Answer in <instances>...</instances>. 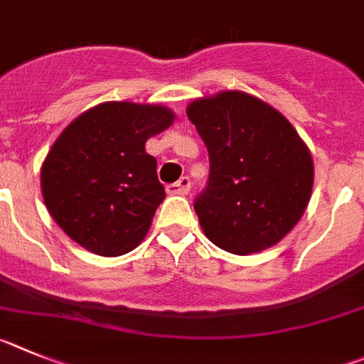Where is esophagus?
Segmentation results:
<instances>
[{"label": "esophagus", "mask_w": 364, "mask_h": 364, "mask_svg": "<svg viewBox=\"0 0 364 364\" xmlns=\"http://www.w3.org/2000/svg\"><path fill=\"white\" fill-rule=\"evenodd\" d=\"M190 185H192V183H190V178L185 176V178L179 179L178 183H172V185L166 186V192H168L170 196H185L190 192Z\"/></svg>", "instance_id": "34e87169"}]
</instances>
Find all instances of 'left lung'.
Wrapping results in <instances>:
<instances>
[{
    "label": "left lung",
    "instance_id": "1",
    "mask_svg": "<svg viewBox=\"0 0 364 364\" xmlns=\"http://www.w3.org/2000/svg\"><path fill=\"white\" fill-rule=\"evenodd\" d=\"M186 116L210 156L208 186L194 208L215 247L248 255L274 247L309 206L314 159L292 123L259 97L223 90Z\"/></svg>",
    "mask_w": 364,
    "mask_h": 364
}]
</instances>
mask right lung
<instances>
[{
  "mask_svg": "<svg viewBox=\"0 0 364 364\" xmlns=\"http://www.w3.org/2000/svg\"><path fill=\"white\" fill-rule=\"evenodd\" d=\"M174 119L163 105L107 101L65 127L41 165V194L68 237L103 257L141 243L165 199L145 143Z\"/></svg>",
  "mask_w": 364,
  "mask_h": 364,
  "instance_id": "add662e5",
  "label": "right lung"
}]
</instances>
